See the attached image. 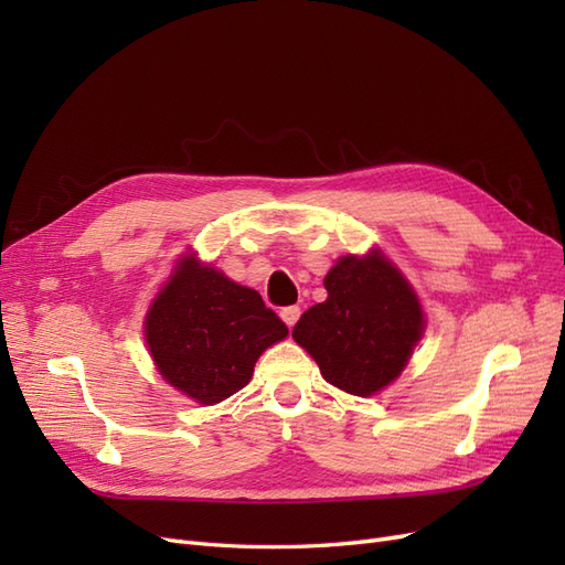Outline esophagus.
<instances>
[{
	"label": "esophagus",
	"instance_id": "esophagus-1",
	"mask_svg": "<svg viewBox=\"0 0 565 565\" xmlns=\"http://www.w3.org/2000/svg\"><path fill=\"white\" fill-rule=\"evenodd\" d=\"M299 316H301V309H299V306H285V309L280 311V318L285 320L287 328H295V322L299 320Z\"/></svg>",
	"mask_w": 565,
	"mask_h": 565
}]
</instances>
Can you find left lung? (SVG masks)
I'll return each instance as SVG.
<instances>
[{
    "label": "left lung",
    "instance_id": "obj_1",
    "mask_svg": "<svg viewBox=\"0 0 565 565\" xmlns=\"http://www.w3.org/2000/svg\"><path fill=\"white\" fill-rule=\"evenodd\" d=\"M328 299L311 306L292 337L320 374L351 396H374L407 365L424 334V311L382 249L341 256L324 276Z\"/></svg>",
    "mask_w": 565,
    "mask_h": 565
}]
</instances>
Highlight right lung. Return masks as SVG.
I'll use <instances>...</instances> for the list:
<instances>
[{"label": "right lung", "instance_id": "right-lung-1", "mask_svg": "<svg viewBox=\"0 0 565 565\" xmlns=\"http://www.w3.org/2000/svg\"><path fill=\"white\" fill-rule=\"evenodd\" d=\"M143 324L162 380L200 405L247 386L259 355L287 337V324L256 289L200 264L195 254L177 262Z\"/></svg>", "mask_w": 565, "mask_h": 565}]
</instances>
